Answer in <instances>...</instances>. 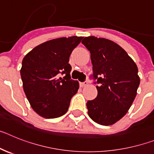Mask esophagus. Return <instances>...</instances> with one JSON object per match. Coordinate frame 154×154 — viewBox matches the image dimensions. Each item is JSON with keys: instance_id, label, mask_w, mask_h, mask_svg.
<instances>
[{"instance_id": "1", "label": "esophagus", "mask_w": 154, "mask_h": 154, "mask_svg": "<svg viewBox=\"0 0 154 154\" xmlns=\"http://www.w3.org/2000/svg\"><path fill=\"white\" fill-rule=\"evenodd\" d=\"M87 84H88V82H87V81L83 82H80V86L85 87V85H87Z\"/></svg>"}]
</instances>
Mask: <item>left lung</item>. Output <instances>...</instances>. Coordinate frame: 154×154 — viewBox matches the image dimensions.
Here are the masks:
<instances>
[{
    "label": "left lung",
    "instance_id": "obj_1",
    "mask_svg": "<svg viewBox=\"0 0 154 154\" xmlns=\"http://www.w3.org/2000/svg\"><path fill=\"white\" fill-rule=\"evenodd\" d=\"M82 43L90 51L98 95L87 102L89 117L103 126L112 125L124 116L137 96L138 69L126 51L106 38L85 37Z\"/></svg>",
    "mask_w": 154,
    "mask_h": 154
}]
</instances>
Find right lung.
I'll return each instance as SVG.
<instances>
[{"mask_svg":"<svg viewBox=\"0 0 154 154\" xmlns=\"http://www.w3.org/2000/svg\"><path fill=\"white\" fill-rule=\"evenodd\" d=\"M82 37L48 41L28 52L22 61L23 89L34 110L44 118L60 117L67 112L71 99L79 89L71 79L69 57ZM63 74V78L59 77Z\"/></svg>","mask_w":154,"mask_h":154,"instance_id":"right-lung-1","label":"right lung"}]
</instances>
